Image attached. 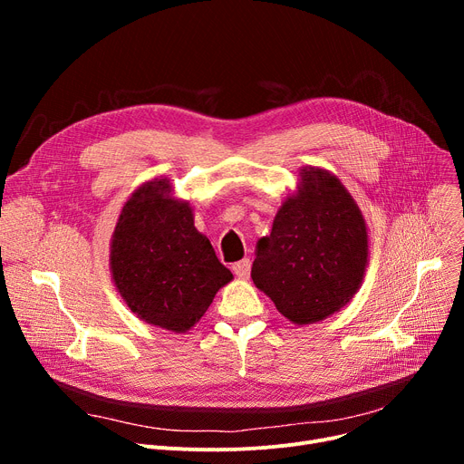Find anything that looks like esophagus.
<instances>
[{
    "label": "esophagus",
    "instance_id": "1",
    "mask_svg": "<svg viewBox=\"0 0 464 464\" xmlns=\"http://www.w3.org/2000/svg\"><path fill=\"white\" fill-rule=\"evenodd\" d=\"M250 269H252V263H250V259H242V261L233 263V273H235L240 280H248V276H250Z\"/></svg>",
    "mask_w": 464,
    "mask_h": 464
}]
</instances>
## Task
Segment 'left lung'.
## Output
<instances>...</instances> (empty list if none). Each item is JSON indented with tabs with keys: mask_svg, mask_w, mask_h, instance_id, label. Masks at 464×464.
I'll return each mask as SVG.
<instances>
[{
	"mask_svg": "<svg viewBox=\"0 0 464 464\" xmlns=\"http://www.w3.org/2000/svg\"><path fill=\"white\" fill-rule=\"evenodd\" d=\"M369 248V227L352 193L331 170L304 165L271 235L257 240L252 280L291 324H318L355 297Z\"/></svg>",
	"mask_w": 464,
	"mask_h": 464,
	"instance_id": "1",
	"label": "left lung"
}]
</instances>
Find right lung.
<instances>
[{"label":"right lung","mask_w":464,"mask_h":464,"mask_svg":"<svg viewBox=\"0 0 464 464\" xmlns=\"http://www.w3.org/2000/svg\"><path fill=\"white\" fill-rule=\"evenodd\" d=\"M114 287L139 320L188 333L233 280L210 240L195 229L193 207L167 177L142 182L121 207L111 235Z\"/></svg>","instance_id":"add662e5"}]
</instances>
